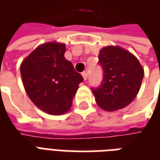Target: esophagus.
Listing matches in <instances>:
<instances>
[{
  "mask_svg": "<svg viewBox=\"0 0 160 160\" xmlns=\"http://www.w3.org/2000/svg\"><path fill=\"white\" fill-rule=\"evenodd\" d=\"M82 76H83V79L84 80H87V77H88V73H87V72H83L82 73Z\"/></svg>",
  "mask_w": 160,
  "mask_h": 160,
  "instance_id": "esophagus-1",
  "label": "esophagus"
}]
</instances>
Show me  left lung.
Instances as JSON below:
<instances>
[{
  "label": "left lung",
  "instance_id": "obj_1",
  "mask_svg": "<svg viewBox=\"0 0 160 160\" xmlns=\"http://www.w3.org/2000/svg\"><path fill=\"white\" fill-rule=\"evenodd\" d=\"M98 63L104 77L100 87L92 89L98 105L107 111L126 107L136 97L144 77L140 62L119 46H106L99 51Z\"/></svg>",
  "mask_w": 160,
  "mask_h": 160
}]
</instances>
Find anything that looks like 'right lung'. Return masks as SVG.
<instances>
[{
    "label": "right lung",
    "instance_id": "add662e5",
    "mask_svg": "<svg viewBox=\"0 0 160 160\" xmlns=\"http://www.w3.org/2000/svg\"><path fill=\"white\" fill-rule=\"evenodd\" d=\"M65 43L49 42L39 45L20 65L23 85L31 100L50 115L68 111L83 81L71 62L64 57Z\"/></svg>",
    "mask_w": 160,
    "mask_h": 160
}]
</instances>
